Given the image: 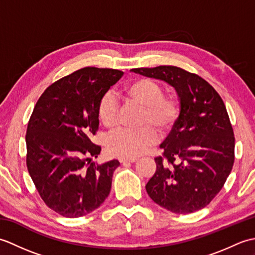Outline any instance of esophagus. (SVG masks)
<instances>
[{
  "instance_id": "34e87169",
  "label": "esophagus",
  "mask_w": 255,
  "mask_h": 255,
  "mask_svg": "<svg viewBox=\"0 0 255 255\" xmlns=\"http://www.w3.org/2000/svg\"><path fill=\"white\" fill-rule=\"evenodd\" d=\"M118 160L121 163H126V162H134L137 160V158H126V156H119Z\"/></svg>"
}]
</instances>
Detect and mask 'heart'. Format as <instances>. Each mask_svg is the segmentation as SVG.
I'll return each mask as SVG.
<instances>
[{"mask_svg":"<svg viewBox=\"0 0 255 255\" xmlns=\"http://www.w3.org/2000/svg\"><path fill=\"white\" fill-rule=\"evenodd\" d=\"M125 96L143 108L139 130L121 129L107 139V149L115 155L134 158L144 153L158 140V131L166 133L177 123L182 114V103L174 95H164L162 86L151 79H137L124 89ZM118 101L107 93L97 106V115L107 129L118 126Z\"/></svg>","mask_w":255,"mask_h":255,"instance_id":"b5f03b06","label":"heart"}]
</instances>
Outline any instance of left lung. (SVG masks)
I'll return each instance as SVG.
<instances>
[{"label":"left lung","mask_w":255,"mask_h":255,"mask_svg":"<svg viewBox=\"0 0 255 255\" xmlns=\"http://www.w3.org/2000/svg\"><path fill=\"white\" fill-rule=\"evenodd\" d=\"M131 71L175 89L182 114L155 156L156 171L145 185L150 198L174 214L206 207L228 178L235 162V136L225 103L207 81L174 66Z\"/></svg>","instance_id":"8db88e82"}]
</instances>
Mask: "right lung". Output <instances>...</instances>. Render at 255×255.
<instances>
[{
  "mask_svg": "<svg viewBox=\"0 0 255 255\" xmlns=\"http://www.w3.org/2000/svg\"><path fill=\"white\" fill-rule=\"evenodd\" d=\"M124 72L86 67L45 90L26 131V164L41 199L50 209L78 218L99 208L111 192L118 160L101 165L97 106Z\"/></svg>",
  "mask_w": 255,
  "mask_h": 255,
  "instance_id": "right-lung-1",
  "label": "right lung"
}]
</instances>
